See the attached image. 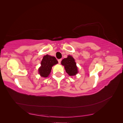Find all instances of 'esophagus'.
I'll return each mask as SVG.
<instances>
[{"instance_id":"esophagus-1","label":"esophagus","mask_w":123,"mask_h":123,"mask_svg":"<svg viewBox=\"0 0 123 123\" xmlns=\"http://www.w3.org/2000/svg\"><path fill=\"white\" fill-rule=\"evenodd\" d=\"M61 61H62V59H58V62L59 64H61Z\"/></svg>"}]
</instances>
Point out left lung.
Masks as SVG:
<instances>
[{
    "mask_svg": "<svg viewBox=\"0 0 123 123\" xmlns=\"http://www.w3.org/2000/svg\"><path fill=\"white\" fill-rule=\"evenodd\" d=\"M62 65L65 67L66 72L70 76L75 75L78 72L77 67L74 59L71 56H68L67 58L63 59L62 62Z\"/></svg>",
    "mask_w": 123,
    "mask_h": 123,
    "instance_id": "8db88e82",
    "label": "left lung"
}]
</instances>
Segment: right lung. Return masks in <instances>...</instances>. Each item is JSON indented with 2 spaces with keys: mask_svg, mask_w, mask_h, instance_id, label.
Returning <instances> with one entry per match:
<instances>
[{
  "mask_svg": "<svg viewBox=\"0 0 123 123\" xmlns=\"http://www.w3.org/2000/svg\"><path fill=\"white\" fill-rule=\"evenodd\" d=\"M57 63L58 61L55 57L49 55L44 56L41 62L40 67L38 69V72L41 76L47 77L49 76L52 66Z\"/></svg>",
  "mask_w": 123,
  "mask_h": 123,
  "instance_id": "right-lung-1",
  "label": "right lung"
}]
</instances>
